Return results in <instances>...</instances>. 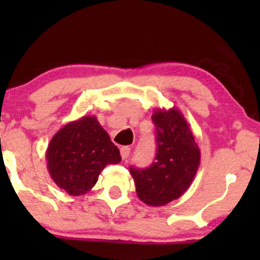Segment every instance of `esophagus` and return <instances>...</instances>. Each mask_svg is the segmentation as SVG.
Here are the masks:
<instances>
[{
	"mask_svg": "<svg viewBox=\"0 0 260 260\" xmlns=\"http://www.w3.org/2000/svg\"><path fill=\"white\" fill-rule=\"evenodd\" d=\"M130 154V148L129 147H122L120 148V156H122L123 159H126L129 157Z\"/></svg>",
	"mask_w": 260,
	"mask_h": 260,
	"instance_id": "1",
	"label": "esophagus"
}]
</instances>
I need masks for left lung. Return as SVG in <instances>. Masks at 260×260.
Wrapping results in <instances>:
<instances>
[{
  "label": "left lung",
  "mask_w": 260,
  "mask_h": 260,
  "mask_svg": "<svg viewBox=\"0 0 260 260\" xmlns=\"http://www.w3.org/2000/svg\"><path fill=\"white\" fill-rule=\"evenodd\" d=\"M151 119L156 126L155 162L145 169L130 167V174L140 200L159 207L186 193L197 175L201 155L179 109H157Z\"/></svg>",
  "instance_id": "left-lung-1"
}]
</instances>
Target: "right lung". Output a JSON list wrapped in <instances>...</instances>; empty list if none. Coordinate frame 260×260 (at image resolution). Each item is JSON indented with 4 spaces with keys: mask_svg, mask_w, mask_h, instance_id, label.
<instances>
[{
    "mask_svg": "<svg viewBox=\"0 0 260 260\" xmlns=\"http://www.w3.org/2000/svg\"><path fill=\"white\" fill-rule=\"evenodd\" d=\"M120 158L119 149L94 116L67 123L53 136L46 150L52 180L72 197L91 190L102 170L119 163Z\"/></svg>",
    "mask_w": 260,
    "mask_h": 260,
    "instance_id": "add662e5",
    "label": "right lung"
}]
</instances>
